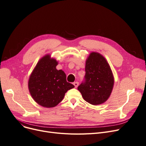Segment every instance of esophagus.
Wrapping results in <instances>:
<instances>
[{"label": "esophagus", "instance_id": "34e87169", "mask_svg": "<svg viewBox=\"0 0 146 146\" xmlns=\"http://www.w3.org/2000/svg\"><path fill=\"white\" fill-rule=\"evenodd\" d=\"M73 85H74L75 88H77L79 86V82H75L73 83Z\"/></svg>", "mask_w": 146, "mask_h": 146}]
</instances>
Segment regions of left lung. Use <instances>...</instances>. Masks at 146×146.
I'll use <instances>...</instances> for the list:
<instances>
[{
	"label": "left lung",
	"instance_id": "1",
	"mask_svg": "<svg viewBox=\"0 0 146 146\" xmlns=\"http://www.w3.org/2000/svg\"><path fill=\"white\" fill-rule=\"evenodd\" d=\"M85 82L78 88L84 100L94 105H101L110 98L114 85L111 67L100 53L92 52L86 60Z\"/></svg>",
	"mask_w": 146,
	"mask_h": 146
}]
</instances>
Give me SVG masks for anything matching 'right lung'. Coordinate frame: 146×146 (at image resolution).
I'll list each match as a JSON object with an SVG mask.
<instances>
[{
    "label": "right lung",
    "mask_w": 146,
    "mask_h": 146,
    "mask_svg": "<svg viewBox=\"0 0 146 146\" xmlns=\"http://www.w3.org/2000/svg\"><path fill=\"white\" fill-rule=\"evenodd\" d=\"M58 61L49 54L38 61L28 79L29 93L35 102L44 108L57 106L67 92L74 86L66 80L62 70H57Z\"/></svg>",
    "instance_id": "1"
}]
</instances>
